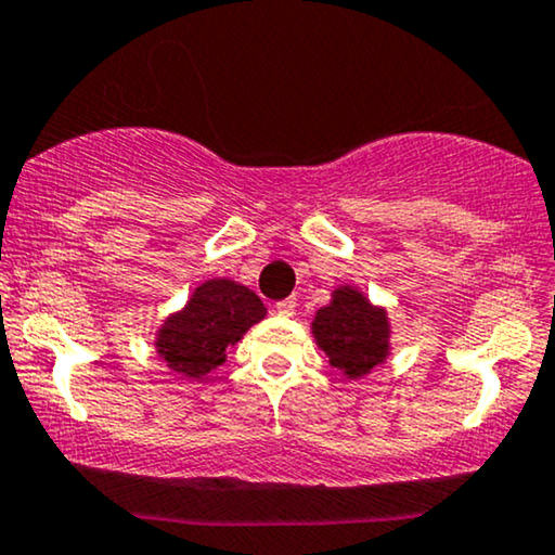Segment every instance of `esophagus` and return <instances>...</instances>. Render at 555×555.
<instances>
[{
  "label": "esophagus",
  "instance_id": "obj_1",
  "mask_svg": "<svg viewBox=\"0 0 555 555\" xmlns=\"http://www.w3.org/2000/svg\"><path fill=\"white\" fill-rule=\"evenodd\" d=\"M294 310H297V299H294V297L276 301V312L282 314V318H292Z\"/></svg>",
  "mask_w": 555,
  "mask_h": 555
}]
</instances>
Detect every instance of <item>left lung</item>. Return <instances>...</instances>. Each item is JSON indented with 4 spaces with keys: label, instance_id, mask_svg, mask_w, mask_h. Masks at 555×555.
Returning a JSON list of instances; mask_svg holds the SVG:
<instances>
[{
    "label": "left lung",
    "instance_id": "obj_1",
    "mask_svg": "<svg viewBox=\"0 0 555 555\" xmlns=\"http://www.w3.org/2000/svg\"><path fill=\"white\" fill-rule=\"evenodd\" d=\"M312 338L327 363L350 382L384 366L391 356V320L387 307L374 305L359 286L340 284L314 312Z\"/></svg>",
    "mask_w": 555,
    "mask_h": 555
}]
</instances>
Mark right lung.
<instances>
[{
	"mask_svg": "<svg viewBox=\"0 0 555 555\" xmlns=\"http://www.w3.org/2000/svg\"><path fill=\"white\" fill-rule=\"evenodd\" d=\"M266 318L263 301L233 279L196 284L186 305L160 322L153 338L156 356L173 374L199 382L228 361V350Z\"/></svg>",
	"mask_w": 555,
	"mask_h": 555,
	"instance_id": "1",
	"label": "right lung"
}]
</instances>
